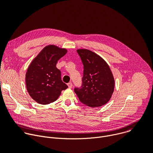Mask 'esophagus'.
I'll return each instance as SVG.
<instances>
[{"mask_svg":"<svg viewBox=\"0 0 153 153\" xmlns=\"http://www.w3.org/2000/svg\"><path fill=\"white\" fill-rule=\"evenodd\" d=\"M67 85H68V88H72V86H73V83H72L71 82L68 83Z\"/></svg>","mask_w":153,"mask_h":153,"instance_id":"1","label":"esophagus"}]
</instances>
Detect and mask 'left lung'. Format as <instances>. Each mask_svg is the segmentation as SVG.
<instances>
[{"label": "left lung", "mask_w": 153, "mask_h": 153, "mask_svg": "<svg viewBox=\"0 0 153 153\" xmlns=\"http://www.w3.org/2000/svg\"><path fill=\"white\" fill-rule=\"evenodd\" d=\"M83 65L81 88L74 92L79 100L91 108L102 106L110 100L114 90V79L105 60L86 49L77 50Z\"/></svg>", "instance_id": "8db88e82"}]
</instances>
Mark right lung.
I'll list each match as a JSON object with an SVG mask.
<instances>
[{
  "mask_svg": "<svg viewBox=\"0 0 153 153\" xmlns=\"http://www.w3.org/2000/svg\"><path fill=\"white\" fill-rule=\"evenodd\" d=\"M67 50L54 45L46 46L33 60L26 73L27 90L36 102L47 105L56 101L62 90L68 88L61 80L57 61Z\"/></svg>",
  "mask_w": 153,
  "mask_h": 153,
  "instance_id": "right-lung-1",
  "label": "right lung"
}]
</instances>
